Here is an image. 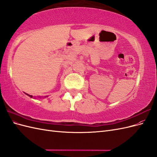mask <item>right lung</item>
Returning <instances> with one entry per match:
<instances>
[{"instance_id":"right-lung-1","label":"right lung","mask_w":157,"mask_h":157,"mask_svg":"<svg viewBox=\"0 0 157 157\" xmlns=\"http://www.w3.org/2000/svg\"><path fill=\"white\" fill-rule=\"evenodd\" d=\"M26 94V93H25ZM26 95H27L28 96H29L30 98H33V96H31V95H29V94H26Z\"/></svg>"}]
</instances>
